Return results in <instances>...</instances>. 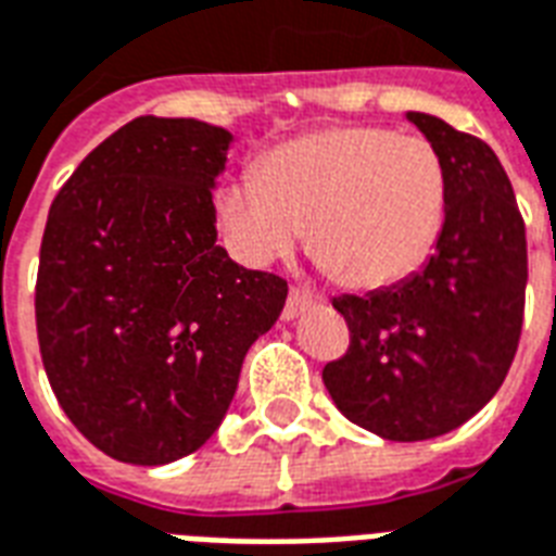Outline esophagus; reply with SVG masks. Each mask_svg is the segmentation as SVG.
I'll return each instance as SVG.
<instances>
[{
    "mask_svg": "<svg viewBox=\"0 0 556 556\" xmlns=\"http://www.w3.org/2000/svg\"><path fill=\"white\" fill-rule=\"evenodd\" d=\"M309 304H313V295L292 287L290 295H287V304H283V318H287V321H290V318H299L301 313L309 307Z\"/></svg>",
    "mask_w": 556,
    "mask_h": 556,
    "instance_id": "esophagus-1",
    "label": "esophagus"
}]
</instances>
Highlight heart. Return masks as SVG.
Here are the masks:
<instances>
[{"instance_id": "obj_1", "label": "heart", "mask_w": 556, "mask_h": 556, "mask_svg": "<svg viewBox=\"0 0 556 556\" xmlns=\"http://www.w3.org/2000/svg\"><path fill=\"white\" fill-rule=\"evenodd\" d=\"M219 229L247 266L287 255L307 229L327 273L389 287L415 273L446 219V174L426 139L377 127L321 130L217 191Z\"/></svg>"}]
</instances>
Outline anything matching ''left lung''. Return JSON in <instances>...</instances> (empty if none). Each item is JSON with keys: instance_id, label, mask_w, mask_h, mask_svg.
Listing matches in <instances>:
<instances>
[{"instance_id": "obj_1", "label": "left lung", "mask_w": 556, "mask_h": 556, "mask_svg": "<svg viewBox=\"0 0 556 556\" xmlns=\"http://www.w3.org/2000/svg\"><path fill=\"white\" fill-rule=\"evenodd\" d=\"M446 174L429 264L368 295H339L351 345L321 371L337 408L386 441L458 429L505 382L522 333L528 243L498 156L470 132L408 113Z\"/></svg>"}]
</instances>
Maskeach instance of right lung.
<instances>
[{
    "instance_id": "add662e5",
    "label": "right lung",
    "mask_w": 556,
    "mask_h": 556,
    "mask_svg": "<svg viewBox=\"0 0 556 556\" xmlns=\"http://www.w3.org/2000/svg\"><path fill=\"white\" fill-rule=\"evenodd\" d=\"M231 132L141 115L103 139L49 208L37 339L51 391L86 441L159 467L200 450L287 281L217 247L211 188Z\"/></svg>"
}]
</instances>
